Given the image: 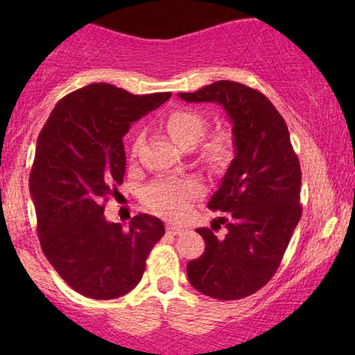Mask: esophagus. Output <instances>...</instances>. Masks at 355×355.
Wrapping results in <instances>:
<instances>
[{
    "mask_svg": "<svg viewBox=\"0 0 355 355\" xmlns=\"http://www.w3.org/2000/svg\"><path fill=\"white\" fill-rule=\"evenodd\" d=\"M166 231L169 232V234H173V236H181L182 232L186 231V227L179 226V225H176V223H168Z\"/></svg>",
    "mask_w": 355,
    "mask_h": 355,
    "instance_id": "obj_1",
    "label": "esophagus"
}]
</instances>
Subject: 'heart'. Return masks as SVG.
<instances>
[{"instance_id":"b5f03b06","label":"heart","mask_w":355,"mask_h":355,"mask_svg":"<svg viewBox=\"0 0 355 355\" xmlns=\"http://www.w3.org/2000/svg\"><path fill=\"white\" fill-rule=\"evenodd\" d=\"M164 129L182 148H192L207 130V119L196 110H174L163 121ZM139 140L132 145L137 152ZM234 153V140L226 130L211 134L202 142L200 157L211 166H225ZM203 189L197 181H158L145 189V202L158 215L179 218L187 211L189 203L200 196Z\"/></svg>"}]
</instances>
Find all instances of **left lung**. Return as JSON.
I'll return each mask as SVG.
<instances>
[{"label":"left lung","mask_w":355,"mask_h":355,"mask_svg":"<svg viewBox=\"0 0 355 355\" xmlns=\"http://www.w3.org/2000/svg\"><path fill=\"white\" fill-rule=\"evenodd\" d=\"M179 98L221 105L236 153L208 202L210 210L230 213V220L220 218L227 234L218 239L198 227L205 252L189 261L187 278L213 299L247 297L276 273L302 215V174L288 125L263 94L239 82L218 80Z\"/></svg>","instance_id":"8db88e82"}]
</instances>
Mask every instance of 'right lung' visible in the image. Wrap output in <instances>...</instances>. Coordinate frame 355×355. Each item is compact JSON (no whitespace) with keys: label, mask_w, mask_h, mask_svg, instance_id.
Returning <instances> with one entry per match:
<instances>
[{"label":"right lung","mask_w":355,"mask_h":355,"mask_svg":"<svg viewBox=\"0 0 355 355\" xmlns=\"http://www.w3.org/2000/svg\"><path fill=\"white\" fill-rule=\"evenodd\" d=\"M169 96L90 84L58 101L38 134L28 179L38 239L58 275L85 297L108 300L132 291L164 234L163 221L147 213L128 230L110 223L103 202L123 184L130 124Z\"/></svg>","instance_id":"1"}]
</instances>
